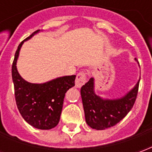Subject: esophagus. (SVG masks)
Masks as SVG:
<instances>
[{
	"label": "esophagus",
	"mask_w": 152,
	"mask_h": 152,
	"mask_svg": "<svg viewBox=\"0 0 152 152\" xmlns=\"http://www.w3.org/2000/svg\"><path fill=\"white\" fill-rule=\"evenodd\" d=\"M86 81V72H80L77 74L76 78V81H75V84H76V88H80L83 85H85V83Z\"/></svg>",
	"instance_id": "34e87169"
}]
</instances>
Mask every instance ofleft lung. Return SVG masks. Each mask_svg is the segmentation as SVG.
Here are the masks:
<instances>
[{
  "instance_id": "1",
  "label": "left lung",
  "mask_w": 152,
  "mask_h": 152,
  "mask_svg": "<svg viewBox=\"0 0 152 152\" xmlns=\"http://www.w3.org/2000/svg\"><path fill=\"white\" fill-rule=\"evenodd\" d=\"M137 61V58H134ZM140 79L130 91L121 98L102 99L94 92V78L91 77L80 89L86 121L92 129L102 130L119 123L129 112L137 99Z\"/></svg>"
}]
</instances>
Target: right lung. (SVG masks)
Wrapping results in <instances>:
<instances>
[{
  "mask_svg": "<svg viewBox=\"0 0 152 152\" xmlns=\"http://www.w3.org/2000/svg\"><path fill=\"white\" fill-rule=\"evenodd\" d=\"M39 31H34L19 44L12 65V79L16 104L23 118L36 129H51L59 122L65 94L75 86L76 76H62L42 84H33L19 75L16 64L20 49L24 41Z\"/></svg>",
  "mask_w": 152,
  "mask_h": 152,
  "instance_id": "add662e5",
  "label": "right lung"
}]
</instances>
